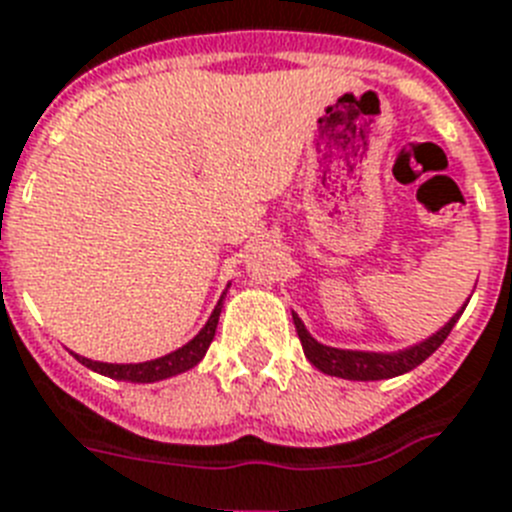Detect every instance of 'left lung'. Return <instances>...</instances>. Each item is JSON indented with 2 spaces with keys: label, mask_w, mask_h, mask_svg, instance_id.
I'll return each mask as SVG.
<instances>
[{
  "label": "left lung",
  "mask_w": 512,
  "mask_h": 512,
  "mask_svg": "<svg viewBox=\"0 0 512 512\" xmlns=\"http://www.w3.org/2000/svg\"><path fill=\"white\" fill-rule=\"evenodd\" d=\"M466 306L468 301L460 306L458 314H453V319H450L445 327L437 329V332L426 337V340L416 342V345H408V348L403 350H390V353L332 348V345H324V342L314 340L298 314H293V324L295 332H298V340H301L303 345V353H306V358L314 363L316 369L329 374V377L353 379V382H377V379L400 377L405 371L416 369L418 363H424L426 358L432 356L434 350L447 340V335L453 332L455 322H458Z\"/></svg>",
  "instance_id": "8db88e82"
}]
</instances>
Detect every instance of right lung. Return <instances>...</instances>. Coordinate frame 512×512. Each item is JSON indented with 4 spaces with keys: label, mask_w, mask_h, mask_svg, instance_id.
Masks as SVG:
<instances>
[{
    "label": "right lung",
    "mask_w": 512,
    "mask_h": 512,
    "mask_svg": "<svg viewBox=\"0 0 512 512\" xmlns=\"http://www.w3.org/2000/svg\"><path fill=\"white\" fill-rule=\"evenodd\" d=\"M230 287V285H227ZM227 290L222 293V298L217 301L214 311H211L209 322L201 327L193 340H188L183 348L172 350L167 356L162 358H154V361H143V363H104V361H91L86 356H78L83 366H88L91 371L96 374H104L109 379H120V382H135V384H149V382H162V379H170L177 377V374H183V371L193 369L201 358L206 356V350H209L211 340H214V332H217V324H219V314H222V301H225Z\"/></svg>",
    "instance_id": "add662e5"
}]
</instances>
